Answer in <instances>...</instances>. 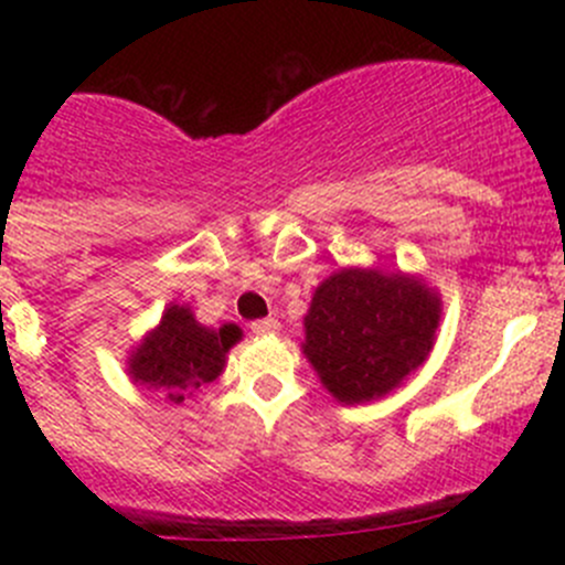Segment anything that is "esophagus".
<instances>
[{"instance_id": "obj_1", "label": "esophagus", "mask_w": 565, "mask_h": 565, "mask_svg": "<svg viewBox=\"0 0 565 565\" xmlns=\"http://www.w3.org/2000/svg\"><path fill=\"white\" fill-rule=\"evenodd\" d=\"M250 330H254L256 335H270V333H278V330H281V322H278L276 317L256 319V322H250Z\"/></svg>"}]
</instances>
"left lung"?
Here are the masks:
<instances>
[{
	"label": "left lung",
	"instance_id": "left-lung-1",
	"mask_svg": "<svg viewBox=\"0 0 565 565\" xmlns=\"http://www.w3.org/2000/svg\"><path fill=\"white\" fill-rule=\"evenodd\" d=\"M440 298L420 278L344 267L317 287L303 352L341 404L385 396L429 358Z\"/></svg>",
	"mask_w": 565,
	"mask_h": 565
}]
</instances>
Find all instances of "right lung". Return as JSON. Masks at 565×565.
Wrapping results in <instances>:
<instances>
[{
    "label": "right lung",
    "instance_id": "right-lung-1",
    "mask_svg": "<svg viewBox=\"0 0 565 565\" xmlns=\"http://www.w3.org/2000/svg\"><path fill=\"white\" fill-rule=\"evenodd\" d=\"M241 335L237 324L204 328L188 306L174 303L128 358V374L134 383L163 393L167 402L182 404L224 372L226 352Z\"/></svg>",
    "mask_w": 565,
    "mask_h": 565
}]
</instances>
